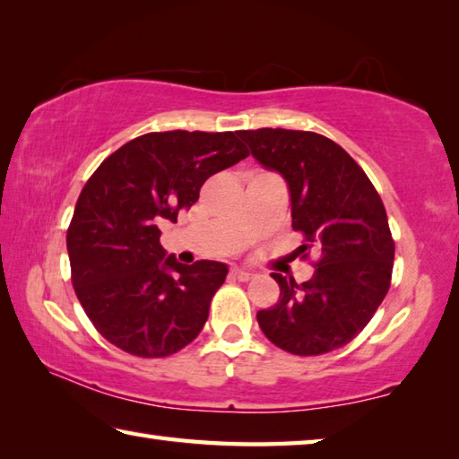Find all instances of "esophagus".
I'll return each instance as SVG.
<instances>
[{
  "label": "esophagus",
  "instance_id": "obj_1",
  "mask_svg": "<svg viewBox=\"0 0 459 459\" xmlns=\"http://www.w3.org/2000/svg\"><path fill=\"white\" fill-rule=\"evenodd\" d=\"M232 277L235 279H238V281H251L253 277H255V273L253 271H248V269H232Z\"/></svg>",
  "mask_w": 459,
  "mask_h": 459
}]
</instances>
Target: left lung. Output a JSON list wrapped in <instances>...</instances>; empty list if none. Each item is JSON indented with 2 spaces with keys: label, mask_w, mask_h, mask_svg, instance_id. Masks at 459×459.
<instances>
[{
  "label": "left lung",
  "mask_w": 459,
  "mask_h": 459,
  "mask_svg": "<svg viewBox=\"0 0 459 459\" xmlns=\"http://www.w3.org/2000/svg\"><path fill=\"white\" fill-rule=\"evenodd\" d=\"M238 138L290 193L293 229L319 253L315 274L297 285L279 273L277 305L256 313L266 339L293 355H323L347 345L385 299L395 245L385 206L368 174L343 148L315 132L258 128Z\"/></svg>",
  "instance_id": "8db88e82"
}]
</instances>
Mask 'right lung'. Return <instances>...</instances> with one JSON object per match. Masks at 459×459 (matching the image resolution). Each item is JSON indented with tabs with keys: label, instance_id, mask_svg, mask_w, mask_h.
I'll return each instance as SVG.
<instances>
[{
	"label": "right lung",
	"instance_id": "1",
	"mask_svg": "<svg viewBox=\"0 0 459 459\" xmlns=\"http://www.w3.org/2000/svg\"><path fill=\"white\" fill-rule=\"evenodd\" d=\"M247 156L235 132H150L91 174L65 243L78 301L112 345L166 357L203 331L229 266L178 263L162 248L158 222H177L208 177Z\"/></svg>",
	"mask_w": 459,
	"mask_h": 459
}]
</instances>
